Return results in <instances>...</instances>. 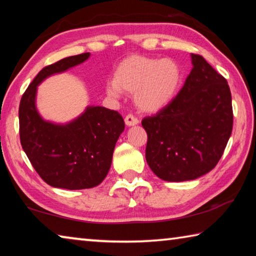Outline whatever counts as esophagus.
<instances>
[{
	"mask_svg": "<svg viewBox=\"0 0 256 256\" xmlns=\"http://www.w3.org/2000/svg\"><path fill=\"white\" fill-rule=\"evenodd\" d=\"M124 120H125V124H126V126H134V125L139 123V120H138L136 117L131 115V114L125 117Z\"/></svg>",
	"mask_w": 256,
	"mask_h": 256,
	"instance_id": "1",
	"label": "esophagus"
}]
</instances>
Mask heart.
Returning <instances> with one entry per match:
<instances>
[{
  "label": "heart",
  "instance_id": "heart-1",
  "mask_svg": "<svg viewBox=\"0 0 256 256\" xmlns=\"http://www.w3.org/2000/svg\"><path fill=\"white\" fill-rule=\"evenodd\" d=\"M182 77V68L174 59L131 56L116 67L114 80L107 83L106 91L112 98H120L123 92L133 93L138 109L154 114L174 100L181 88Z\"/></svg>",
  "mask_w": 256,
  "mask_h": 256
}]
</instances>
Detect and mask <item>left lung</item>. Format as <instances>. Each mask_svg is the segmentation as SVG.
Returning a JSON list of instances; mask_svg holds the SVG:
<instances>
[{
    "label": "left lung",
    "mask_w": 256,
    "mask_h": 256,
    "mask_svg": "<svg viewBox=\"0 0 256 256\" xmlns=\"http://www.w3.org/2000/svg\"><path fill=\"white\" fill-rule=\"evenodd\" d=\"M168 107L146 117V160L160 179H198L216 168L232 131V104L226 80L202 56Z\"/></svg>",
    "instance_id": "obj_1"
}]
</instances>
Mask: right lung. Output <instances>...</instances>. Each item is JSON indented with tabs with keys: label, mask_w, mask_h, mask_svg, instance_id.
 Instances as JSON below:
<instances>
[{
	"label": "right lung",
	"mask_w": 256,
	"mask_h": 256,
	"mask_svg": "<svg viewBox=\"0 0 256 256\" xmlns=\"http://www.w3.org/2000/svg\"><path fill=\"white\" fill-rule=\"evenodd\" d=\"M88 58V52L44 67L20 100L22 149L38 176L54 188L80 190L100 184L109 172L115 144L125 128L122 115L100 106H88L67 123L46 120L38 112V85L48 77L67 72Z\"/></svg>",
	"instance_id": "add662e5"
}]
</instances>
